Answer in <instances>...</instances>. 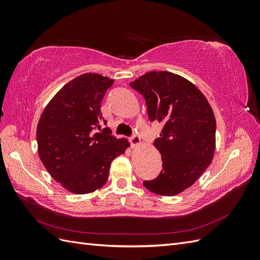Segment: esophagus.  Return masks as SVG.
<instances>
[{"label":"esophagus","instance_id":"esophagus-1","mask_svg":"<svg viewBox=\"0 0 260 260\" xmlns=\"http://www.w3.org/2000/svg\"><path fill=\"white\" fill-rule=\"evenodd\" d=\"M129 142L131 143V145L135 147V146H138V145H140V143H141V140H140V138L139 137H137V136H132V137H130L129 138Z\"/></svg>","mask_w":260,"mask_h":260}]
</instances>
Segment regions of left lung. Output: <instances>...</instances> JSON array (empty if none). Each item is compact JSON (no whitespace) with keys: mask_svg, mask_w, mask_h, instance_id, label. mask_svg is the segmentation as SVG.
I'll return each instance as SVG.
<instances>
[{"mask_svg":"<svg viewBox=\"0 0 260 260\" xmlns=\"http://www.w3.org/2000/svg\"><path fill=\"white\" fill-rule=\"evenodd\" d=\"M142 94L151 121L164 124L154 146L162 170L143 181L151 192L174 196L190 187L209 166L215 153L216 119L204 94L185 78L169 72H151L130 83Z\"/></svg>","mask_w":260,"mask_h":260,"instance_id":"left-lung-1","label":"left lung"}]
</instances>
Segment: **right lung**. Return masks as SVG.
I'll return each mask as SVG.
<instances>
[{
  "instance_id": "1",
  "label": "right lung",
  "mask_w": 260,
  "mask_h": 260,
  "mask_svg": "<svg viewBox=\"0 0 260 260\" xmlns=\"http://www.w3.org/2000/svg\"><path fill=\"white\" fill-rule=\"evenodd\" d=\"M114 80L83 74L65 84L45 107L37 128L38 152L54 180L75 194L103 186L112 161L129 146L116 139L102 116V101Z\"/></svg>"
}]
</instances>
